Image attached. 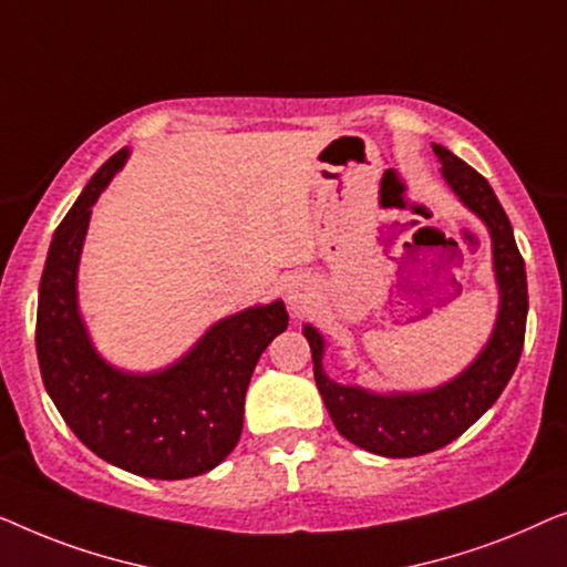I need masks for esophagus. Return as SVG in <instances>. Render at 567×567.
I'll return each instance as SVG.
<instances>
[{"label":"esophagus","instance_id":"34e87169","mask_svg":"<svg viewBox=\"0 0 567 567\" xmlns=\"http://www.w3.org/2000/svg\"><path fill=\"white\" fill-rule=\"evenodd\" d=\"M285 298H287V306H290L295 313H300V310H306V306L310 302L308 285L302 280H292L285 287Z\"/></svg>","mask_w":567,"mask_h":567}]
</instances>
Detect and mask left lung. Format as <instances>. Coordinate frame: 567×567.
I'll use <instances>...</instances> for the list:
<instances>
[{
	"instance_id": "left-lung-1",
	"label": "left lung",
	"mask_w": 567,
	"mask_h": 567,
	"mask_svg": "<svg viewBox=\"0 0 567 567\" xmlns=\"http://www.w3.org/2000/svg\"><path fill=\"white\" fill-rule=\"evenodd\" d=\"M442 177L457 200L485 223L491 234L493 272L498 285V313L481 354L444 385L419 393H378L341 385L323 372L326 339L316 326H302L313 354V374L333 426L362 450L382 457H419L457 440L504 393L519 364L526 329V269L516 249L514 228L485 177L452 151L434 143Z\"/></svg>"
}]
</instances>
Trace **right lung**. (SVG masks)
Returning a JSON list of instances; mask_svg holds the SVG:
<instances>
[{"label":"right lung","instance_id":"obj_1","mask_svg":"<svg viewBox=\"0 0 567 567\" xmlns=\"http://www.w3.org/2000/svg\"><path fill=\"white\" fill-rule=\"evenodd\" d=\"M127 156V148L110 156L55 228L38 295V364L63 421L97 457L133 475L182 481L220 465L236 446L251 372L287 329V310L275 300L220 318L164 370L110 364L86 331L76 277L92 205Z\"/></svg>","mask_w":567,"mask_h":567}]
</instances>
